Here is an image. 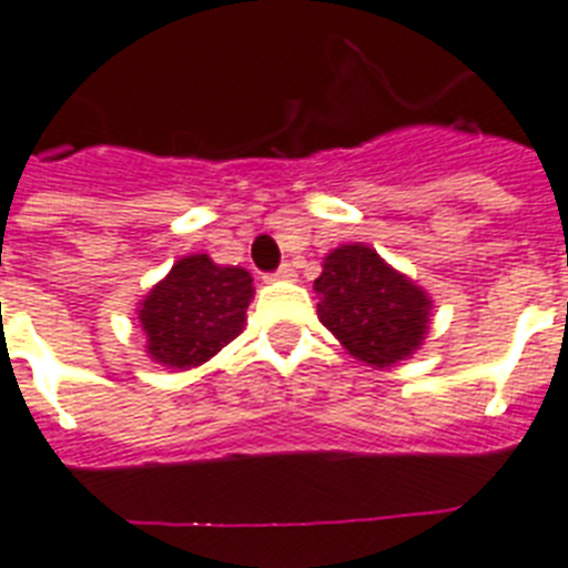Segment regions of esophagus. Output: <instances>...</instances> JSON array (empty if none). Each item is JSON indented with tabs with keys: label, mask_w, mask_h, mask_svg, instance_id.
<instances>
[{
	"label": "esophagus",
	"mask_w": 568,
	"mask_h": 568,
	"mask_svg": "<svg viewBox=\"0 0 568 568\" xmlns=\"http://www.w3.org/2000/svg\"><path fill=\"white\" fill-rule=\"evenodd\" d=\"M294 265H283L280 267V271H276V274H271V280H294Z\"/></svg>",
	"instance_id": "34e87169"
}]
</instances>
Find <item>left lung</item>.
<instances>
[{
    "label": "left lung",
    "mask_w": 568,
    "mask_h": 568,
    "mask_svg": "<svg viewBox=\"0 0 568 568\" xmlns=\"http://www.w3.org/2000/svg\"><path fill=\"white\" fill-rule=\"evenodd\" d=\"M313 288L324 327L366 366H396L426 342L432 297L372 246L331 250Z\"/></svg>",
    "instance_id": "obj_1"
}]
</instances>
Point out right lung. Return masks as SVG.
<instances>
[{
	"label": "right lung",
	"instance_id": "obj_1",
	"mask_svg": "<svg viewBox=\"0 0 568 568\" xmlns=\"http://www.w3.org/2000/svg\"><path fill=\"white\" fill-rule=\"evenodd\" d=\"M253 276L237 265H216L205 253L184 255L142 297L145 352L172 372L196 369L244 331Z\"/></svg>",
	"mask_w": 568,
	"mask_h": 568
}]
</instances>
